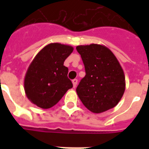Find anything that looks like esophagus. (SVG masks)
Listing matches in <instances>:
<instances>
[{"mask_svg":"<svg viewBox=\"0 0 149 149\" xmlns=\"http://www.w3.org/2000/svg\"><path fill=\"white\" fill-rule=\"evenodd\" d=\"M77 79H74V80H72V84H73V88L77 87Z\"/></svg>","mask_w":149,"mask_h":149,"instance_id":"34e87169","label":"esophagus"}]
</instances>
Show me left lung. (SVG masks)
I'll return each mask as SVG.
<instances>
[{
	"label": "left lung",
	"instance_id": "obj_1",
	"mask_svg": "<svg viewBox=\"0 0 149 149\" xmlns=\"http://www.w3.org/2000/svg\"><path fill=\"white\" fill-rule=\"evenodd\" d=\"M85 68V77L77 93L88 109L101 113L120 102L125 90V77L116 56L106 46L97 44L77 46Z\"/></svg>",
	"mask_w": 149,
	"mask_h": 149
}]
</instances>
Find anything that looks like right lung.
<instances>
[{
	"instance_id": "1",
	"label": "right lung",
	"mask_w": 149,
	"mask_h": 149,
	"mask_svg": "<svg viewBox=\"0 0 149 149\" xmlns=\"http://www.w3.org/2000/svg\"><path fill=\"white\" fill-rule=\"evenodd\" d=\"M72 51L70 45L51 43L36 55L24 80V92L32 103L44 109H50L72 88L68 68L64 65Z\"/></svg>"
}]
</instances>
